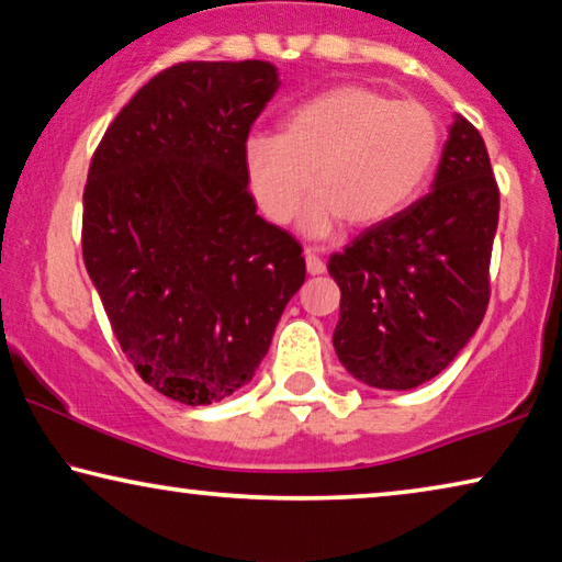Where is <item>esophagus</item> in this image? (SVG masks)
<instances>
[{
	"mask_svg": "<svg viewBox=\"0 0 562 562\" xmlns=\"http://www.w3.org/2000/svg\"><path fill=\"white\" fill-rule=\"evenodd\" d=\"M305 265H307V272H310V274H323V272H325L323 257L317 255L313 247H305Z\"/></svg>",
	"mask_w": 562,
	"mask_h": 562,
	"instance_id": "34e87169",
	"label": "esophagus"
}]
</instances>
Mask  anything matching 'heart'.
I'll return each instance as SVG.
<instances>
[{
  "mask_svg": "<svg viewBox=\"0 0 562 562\" xmlns=\"http://www.w3.org/2000/svg\"><path fill=\"white\" fill-rule=\"evenodd\" d=\"M439 154V123L416 100H391L368 86H338L297 105L282 133L247 140L255 199L288 224L313 191L305 229L330 234L342 220L373 227L416 196ZM316 176H312V171Z\"/></svg>",
  "mask_w": 562,
  "mask_h": 562,
  "instance_id": "b5f03b06",
  "label": "heart"
}]
</instances>
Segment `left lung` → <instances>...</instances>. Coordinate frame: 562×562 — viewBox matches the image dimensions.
Segmentation results:
<instances>
[{
  "label": "left lung",
  "instance_id": "left-lung-1",
  "mask_svg": "<svg viewBox=\"0 0 562 562\" xmlns=\"http://www.w3.org/2000/svg\"><path fill=\"white\" fill-rule=\"evenodd\" d=\"M497 220L487 146L457 115L429 194L330 257L340 288L333 346L350 375L406 391L454 361L487 313Z\"/></svg>",
  "mask_w": 562,
  "mask_h": 562
}]
</instances>
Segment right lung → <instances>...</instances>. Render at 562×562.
<instances>
[{"mask_svg":"<svg viewBox=\"0 0 562 562\" xmlns=\"http://www.w3.org/2000/svg\"><path fill=\"white\" fill-rule=\"evenodd\" d=\"M262 60L179 63L121 108L82 191V259L125 358L158 393L216 404L252 381L305 282L257 214L247 138L278 93Z\"/></svg>","mask_w":562,"mask_h":562,"instance_id":"right-lung-1","label":"right lung"}]
</instances>
